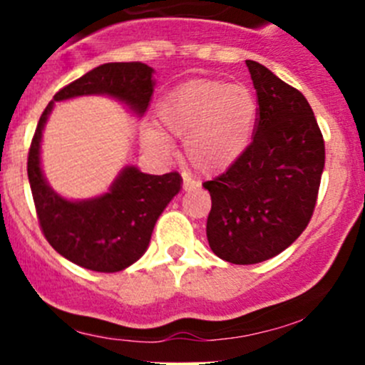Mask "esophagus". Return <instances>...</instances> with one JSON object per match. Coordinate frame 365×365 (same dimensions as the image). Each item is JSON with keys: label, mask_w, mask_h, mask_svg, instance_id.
Wrapping results in <instances>:
<instances>
[{"label": "esophagus", "mask_w": 365, "mask_h": 365, "mask_svg": "<svg viewBox=\"0 0 365 365\" xmlns=\"http://www.w3.org/2000/svg\"><path fill=\"white\" fill-rule=\"evenodd\" d=\"M197 187V182H194L190 176H183V189L185 190H194Z\"/></svg>", "instance_id": "esophagus-1"}]
</instances>
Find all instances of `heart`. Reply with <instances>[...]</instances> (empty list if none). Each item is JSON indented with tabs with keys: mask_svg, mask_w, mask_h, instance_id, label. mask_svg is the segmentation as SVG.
Masks as SVG:
<instances>
[{
	"mask_svg": "<svg viewBox=\"0 0 365 365\" xmlns=\"http://www.w3.org/2000/svg\"><path fill=\"white\" fill-rule=\"evenodd\" d=\"M257 101L249 88L222 81L196 79L176 86L159 106L162 127L185 138L183 153L203 175L230 169L251 146L257 123ZM143 143L155 152H168L169 141L148 128Z\"/></svg>",
	"mask_w": 365,
	"mask_h": 365,
	"instance_id": "obj_1",
	"label": "heart"
}]
</instances>
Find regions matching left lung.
<instances>
[{
	"label": "left lung",
	"instance_id": "8db88e82",
	"mask_svg": "<svg viewBox=\"0 0 365 365\" xmlns=\"http://www.w3.org/2000/svg\"><path fill=\"white\" fill-rule=\"evenodd\" d=\"M257 95V123L247 152L205 182L212 196L206 238L235 264L267 261L288 249L314 212L325 143L304 95L247 60Z\"/></svg>",
	"mask_w": 365,
	"mask_h": 365
}]
</instances>
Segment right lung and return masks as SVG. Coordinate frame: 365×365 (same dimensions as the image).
<instances>
[{"label": "right lung", "mask_w": 365, "mask_h": 365, "mask_svg": "<svg viewBox=\"0 0 365 365\" xmlns=\"http://www.w3.org/2000/svg\"><path fill=\"white\" fill-rule=\"evenodd\" d=\"M153 68L139 61L106 63L54 95L36 125L28 155V178L36 217L53 249L93 272L125 270L146 252L157 219L182 189L178 173L146 175L125 165L106 194L72 201L47 183L40 162L42 132L54 102L84 95H108L139 118L153 95Z\"/></svg>", "instance_id": "right-lung-1"}]
</instances>
